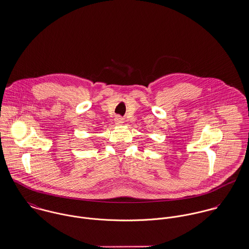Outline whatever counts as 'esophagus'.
<instances>
[{
  "label": "esophagus",
  "mask_w": 249,
  "mask_h": 249,
  "mask_svg": "<svg viewBox=\"0 0 249 249\" xmlns=\"http://www.w3.org/2000/svg\"><path fill=\"white\" fill-rule=\"evenodd\" d=\"M123 124H124V119L122 117H120V116H117L115 118V124L116 125H122Z\"/></svg>",
  "instance_id": "34e87169"
}]
</instances>
